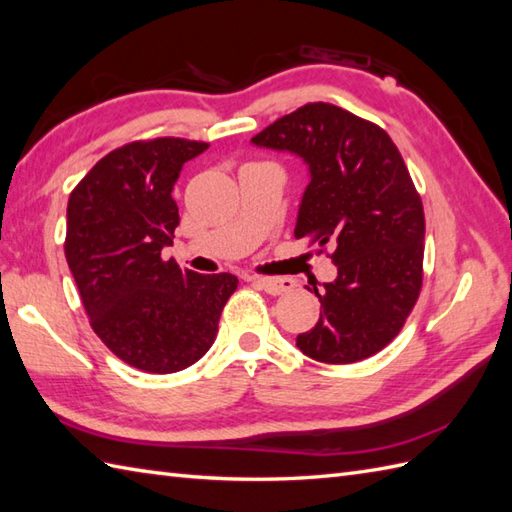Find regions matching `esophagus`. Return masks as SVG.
Wrapping results in <instances>:
<instances>
[{"label": "esophagus", "mask_w": 512, "mask_h": 512, "mask_svg": "<svg viewBox=\"0 0 512 512\" xmlns=\"http://www.w3.org/2000/svg\"><path fill=\"white\" fill-rule=\"evenodd\" d=\"M254 284L258 289H263L269 295H282V293H289L295 289V280L291 278H263L258 276L254 278Z\"/></svg>", "instance_id": "obj_1"}]
</instances>
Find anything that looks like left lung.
<instances>
[{"instance_id": "obj_1", "label": "left lung", "mask_w": 512, "mask_h": 512, "mask_svg": "<svg viewBox=\"0 0 512 512\" xmlns=\"http://www.w3.org/2000/svg\"><path fill=\"white\" fill-rule=\"evenodd\" d=\"M252 143L304 158L295 239L317 254L332 245L336 280L315 286L323 313L297 347L328 365L378 354L404 328L423 280L426 217L400 149L376 123L326 102L280 117Z\"/></svg>"}]
</instances>
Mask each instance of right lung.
<instances>
[{"label": "right lung", "instance_id": "1", "mask_svg": "<svg viewBox=\"0 0 512 512\" xmlns=\"http://www.w3.org/2000/svg\"><path fill=\"white\" fill-rule=\"evenodd\" d=\"M204 141L160 136L112 149L78 182L67 204L65 256L91 328L108 350L147 373L191 367L215 343L232 273H195L165 260L186 160Z\"/></svg>", "mask_w": 512, "mask_h": 512}]
</instances>
